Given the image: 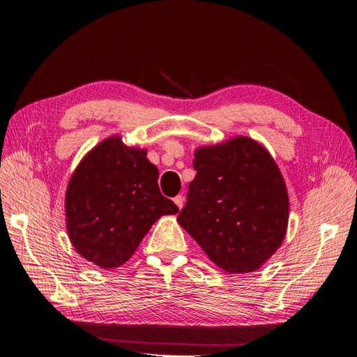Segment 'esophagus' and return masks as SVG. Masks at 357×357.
<instances>
[{"instance_id": "1", "label": "esophagus", "mask_w": 357, "mask_h": 357, "mask_svg": "<svg viewBox=\"0 0 357 357\" xmlns=\"http://www.w3.org/2000/svg\"><path fill=\"white\" fill-rule=\"evenodd\" d=\"M173 202H175V203H176V206L181 209L182 206H184V196H182V195H178L175 199H173Z\"/></svg>"}]
</instances>
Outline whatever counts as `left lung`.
I'll list each match as a JSON object with an SVG mask.
<instances>
[{
    "instance_id": "8db88e82",
    "label": "left lung",
    "mask_w": 357,
    "mask_h": 357,
    "mask_svg": "<svg viewBox=\"0 0 357 357\" xmlns=\"http://www.w3.org/2000/svg\"><path fill=\"white\" fill-rule=\"evenodd\" d=\"M185 206L178 222L218 268L257 271L280 248L289 196L269 152L248 137L196 151Z\"/></svg>"
}]
</instances>
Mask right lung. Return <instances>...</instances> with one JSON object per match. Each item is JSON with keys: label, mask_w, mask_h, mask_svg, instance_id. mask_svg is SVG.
I'll return each mask as SVG.
<instances>
[{"label": "right lung", "mask_w": 357, "mask_h": 357, "mask_svg": "<svg viewBox=\"0 0 357 357\" xmlns=\"http://www.w3.org/2000/svg\"><path fill=\"white\" fill-rule=\"evenodd\" d=\"M179 209L160 192L158 169L145 149L119 137L101 142L68 182L66 217L76 251L103 269L124 264L161 215Z\"/></svg>", "instance_id": "1"}]
</instances>
